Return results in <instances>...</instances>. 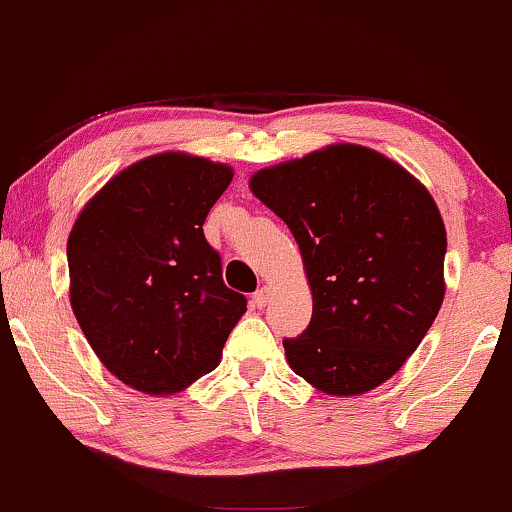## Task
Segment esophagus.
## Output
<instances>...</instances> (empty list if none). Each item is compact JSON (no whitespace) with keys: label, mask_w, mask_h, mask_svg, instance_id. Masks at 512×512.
<instances>
[{"label":"esophagus","mask_w":512,"mask_h":512,"mask_svg":"<svg viewBox=\"0 0 512 512\" xmlns=\"http://www.w3.org/2000/svg\"><path fill=\"white\" fill-rule=\"evenodd\" d=\"M269 296H272V291H269V289H267V286H262V289H257V291H255V294H252V303H255V306H257V308L267 306Z\"/></svg>","instance_id":"34e87169"}]
</instances>
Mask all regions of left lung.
<instances>
[{
    "label": "left lung",
    "mask_w": 512,
    "mask_h": 512,
    "mask_svg": "<svg viewBox=\"0 0 512 512\" xmlns=\"http://www.w3.org/2000/svg\"><path fill=\"white\" fill-rule=\"evenodd\" d=\"M250 192L299 243L313 296L286 362L328 396H359L418 350L445 299L447 230L425 184L379 150L335 143L262 167Z\"/></svg>",
    "instance_id": "left-lung-1"
}]
</instances>
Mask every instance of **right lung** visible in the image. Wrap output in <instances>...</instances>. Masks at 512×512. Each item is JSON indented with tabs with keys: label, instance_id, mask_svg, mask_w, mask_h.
I'll return each mask as SVG.
<instances>
[{
	"label": "right lung",
	"instance_id": "1",
	"mask_svg": "<svg viewBox=\"0 0 512 512\" xmlns=\"http://www.w3.org/2000/svg\"><path fill=\"white\" fill-rule=\"evenodd\" d=\"M233 167L167 150L84 204L67 238L70 306L106 369L148 396L213 372L247 301L223 284L204 221Z\"/></svg>",
	"mask_w": 512,
	"mask_h": 512
}]
</instances>
